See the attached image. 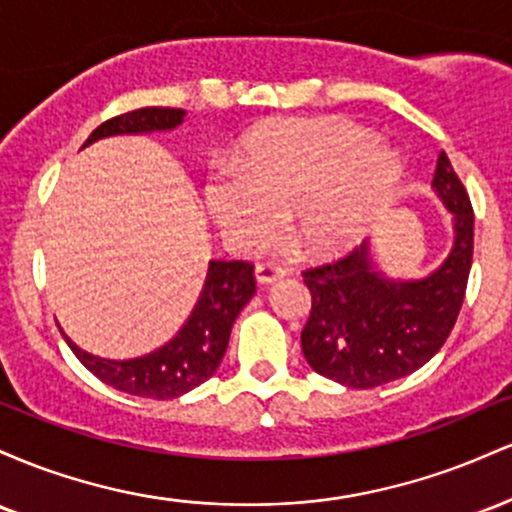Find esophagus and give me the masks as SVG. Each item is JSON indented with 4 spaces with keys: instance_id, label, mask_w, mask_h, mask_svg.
Segmentation results:
<instances>
[{
    "instance_id": "obj_1",
    "label": "esophagus",
    "mask_w": 512,
    "mask_h": 512,
    "mask_svg": "<svg viewBox=\"0 0 512 512\" xmlns=\"http://www.w3.org/2000/svg\"><path fill=\"white\" fill-rule=\"evenodd\" d=\"M255 276H257V281H260L262 286H269V284H274V281L284 279L286 269H281L279 264L264 262V264H257V267H255Z\"/></svg>"
}]
</instances>
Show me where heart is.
<instances>
[{
	"mask_svg": "<svg viewBox=\"0 0 512 512\" xmlns=\"http://www.w3.org/2000/svg\"><path fill=\"white\" fill-rule=\"evenodd\" d=\"M399 178L402 163L368 127L308 117L255 134L243 161L209 180L207 204L236 250L272 243L289 214L298 248L332 255L366 236Z\"/></svg>",
	"mask_w": 512,
	"mask_h": 512,
	"instance_id": "heart-1",
	"label": "heart"
}]
</instances>
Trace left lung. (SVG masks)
<instances>
[{
  "mask_svg": "<svg viewBox=\"0 0 512 512\" xmlns=\"http://www.w3.org/2000/svg\"><path fill=\"white\" fill-rule=\"evenodd\" d=\"M431 187L452 214L455 240L424 279H387L375 269L368 243L303 272L313 308L301 344L315 373L368 390L419 370L450 337L472 269L474 211L445 151Z\"/></svg>",
  "mask_w": 512,
  "mask_h": 512,
  "instance_id": "1",
  "label": "left lung"
}]
</instances>
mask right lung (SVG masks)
Returning <instances> with one entry per match:
<instances>
[{"label": "right lung", "instance_id": "add662e5", "mask_svg": "<svg viewBox=\"0 0 512 512\" xmlns=\"http://www.w3.org/2000/svg\"><path fill=\"white\" fill-rule=\"evenodd\" d=\"M182 120H185V110L180 108H139L105 120L101 127L93 129L84 146L98 139L115 137V134L166 132L182 125ZM252 269L255 267L243 260H211L204 289L199 293L192 315L166 346L146 356L110 361V358L93 356L79 349L64 332L62 337L67 339L74 356L105 385L127 395L175 399L195 390L219 368L228 339H231L233 322L255 293Z\"/></svg>", "mask_w": 512, "mask_h": 512}]
</instances>
